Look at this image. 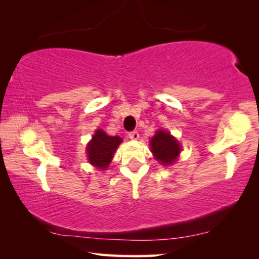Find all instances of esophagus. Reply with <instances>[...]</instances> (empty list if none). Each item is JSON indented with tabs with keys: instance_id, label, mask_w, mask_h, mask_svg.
<instances>
[{
	"instance_id": "1",
	"label": "esophagus",
	"mask_w": 259,
	"mask_h": 259,
	"mask_svg": "<svg viewBox=\"0 0 259 259\" xmlns=\"http://www.w3.org/2000/svg\"><path fill=\"white\" fill-rule=\"evenodd\" d=\"M129 138L133 140H137L139 138V134L137 131H131V133H129Z\"/></svg>"
}]
</instances>
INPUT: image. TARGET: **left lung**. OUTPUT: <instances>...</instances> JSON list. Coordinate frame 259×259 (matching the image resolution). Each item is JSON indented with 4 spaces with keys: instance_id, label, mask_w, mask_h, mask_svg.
Returning <instances> with one entry per match:
<instances>
[{
    "instance_id": "obj_1",
    "label": "left lung",
    "mask_w": 259,
    "mask_h": 259,
    "mask_svg": "<svg viewBox=\"0 0 259 259\" xmlns=\"http://www.w3.org/2000/svg\"><path fill=\"white\" fill-rule=\"evenodd\" d=\"M151 150L161 164L169 165L176 161L181 153V145L168 131L159 130L151 139Z\"/></svg>"
}]
</instances>
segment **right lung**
I'll return each mask as SVG.
<instances>
[{"mask_svg":"<svg viewBox=\"0 0 259 259\" xmlns=\"http://www.w3.org/2000/svg\"><path fill=\"white\" fill-rule=\"evenodd\" d=\"M121 142L122 139L117 136L112 137L107 136L102 129L97 130L87 147L88 160L98 169H106Z\"/></svg>","mask_w":259,"mask_h":259,"instance_id":"right-lung-1","label":"right lung"}]
</instances>
